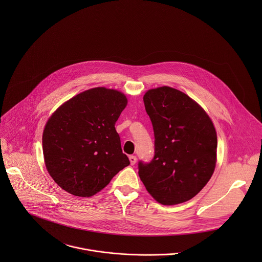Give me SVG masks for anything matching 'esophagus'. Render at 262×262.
<instances>
[{"mask_svg":"<svg viewBox=\"0 0 262 262\" xmlns=\"http://www.w3.org/2000/svg\"><path fill=\"white\" fill-rule=\"evenodd\" d=\"M129 160H130L131 165H134V164L136 163V161H137V158H136V156H134V155H130V156H129Z\"/></svg>","mask_w":262,"mask_h":262,"instance_id":"34e87169","label":"esophagus"}]
</instances>
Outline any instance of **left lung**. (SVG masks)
<instances>
[{
    "mask_svg": "<svg viewBox=\"0 0 262 262\" xmlns=\"http://www.w3.org/2000/svg\"><path fill=\"white\" fill-rule=\"evenodd\" d=\"M152 122L155 154L139 162V177L151 196L173 206L196 195L217 162V132L207 112L185 93L159 86L143 97Z\"/></svg>",
    "mask_w": 262,
    "mask_h": 262,
    "instance_id": "1",
    "label": "left lung"
}]
</instances>
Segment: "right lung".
Listing matches in <instances>:
<instances>
[{"label": "right lung", "instance_id": "obj_1", "mask_svg": "<svg viewBox=\"0 0 262 262\" xmlns=\"http://www.w3.org/2000/svg\"><path fill=\"white\" fill-rule=\"evenodd\" d=\"M127 103L123 93L99 86L77 94L48 118L42 134L44 163L62 189L92 196L130 164L115 129Z\"/></svg>", "mask_w": 262, "mask_h": 262}]
</instances>
